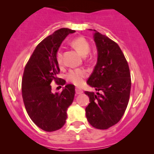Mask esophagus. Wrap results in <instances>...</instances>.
I'll use <instances>...</instances> for the list:
<instances>
[{
    "label": "esophagus",
    "mask_w": 154,
    "mask_h": 154,
    "mask_svg": "<svg viewBox=\"0 0 154 154\" xmlns=\"http://www.w3.org/2000/svg\"><path fill=\"white\" fill-rule=\"evenodd\" d=\"M83 93V91L82 89H80V88H76V93H77V95L81 94V93Z\"/></svg>",
    "instance_id": "1"
}]
</instances>
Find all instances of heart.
<instances>
[{"label": "heart", "mask_w": 154, "mask_h": 154, "mask_svg": "<svg viewBox=\"0 0 154 154\" xmlns=\"http://www.w3.org/2000/svg\"><path fill=\"white\" fill-rule=\"evenodd\" d=\"M71 45L75 49L77 52L79 53L82 56L87 57L88 55L91 51V43L84 37H77L74 38L71 41ZM56 60L59 66L62 65V54L61 51H58L56 54ZM86 72L83 69H75L69 71L66 76V80L72 82V84L77 86H79L84 82V79L86 77Z\"/></svg>", "instance_id": "heart-1"}]
</instances>
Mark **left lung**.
<instances>
[{
	"label": "left lung",
	"instance_id": "8db88e82",
	"mask_svg": "<svg viewBox=\"0 0 154 154\" xmlns=\"http://www.w3.org/2000/svg\"><path fill=\"white\" fill-rule=\"evenodd\" d=\"M98 56L88 84L98 93L85 91L90 98L86 117L93 128L106 130L122 119L128 107L131 77L128 61L118 44L96 30Z\"/></svg>",
	"mask_w": 154,
	"mask_h": 154
}]
</instances>
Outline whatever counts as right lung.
I'll return each instance as SVG.
<instances>
[{
  "mask_svg": "<svg viewBox=\"0 0 154 154\" xmlns=\"http://www.w3.org/2000/svg\"><path fill=\"white\" fill-rule=\"evenodd\" d=\"M75 30L61 28L42 40L35 48L24 67L22 93L24 106L32 121L46 132L59 130L64 125L66 111L73 102L75 87L66 85L61 93H52L51 83L63 85L57 77L60 69L56 54L65 38Z\"/></svg>",
  "mask_w": 154,
  "mask_h": 154,
  "instance_id": "add662e5",
  "label": "right lung"
}]
</instances>
